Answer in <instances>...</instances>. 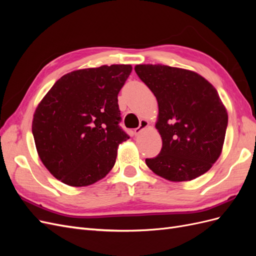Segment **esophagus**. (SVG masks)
Wrapping results in <instances>:
<instances>
[{
	"label": "esophagus",
	"mask_w": 256,
	"mask_h": 256,
	"mask_svg": "<svg viewBox=\"0 0 256 256\" xmlns=\"http://www.w3.org/2000/svg\"><path fill=\"white\" fill-rule=\"evenodd\" d=\"M148 127V122H147L146 120H140V126H138V128H136L134 129V136H138L141 134V131H143L145 128H147Z\"/></svg>",
	"instance_id": "34e87169"
}]
</instances>
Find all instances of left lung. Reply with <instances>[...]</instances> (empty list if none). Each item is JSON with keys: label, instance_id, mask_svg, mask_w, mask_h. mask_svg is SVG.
Here are the masks:
<instances>
[{"label": "left lung", "instance_id": "1", "mask_svg": "<svg viewBox=\"0 0 256 256\" xmlns=\"http://www.w3.org/2000/svg\"><path fill=\"white\" fill-rule=\"evenodd\" d=\"M134 70L159 108L156 129L162 148L145 160L147 166L178 182L209 171L222 152L228 118L214 85L194 72L166 65H136Z\"/></svg>", "mask_w": 256, "mask_h": 256}]
</instances>
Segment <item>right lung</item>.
Listing matches in <instances>:
<instances>
[{"label": "right lung", "instance_id": "right-lung-1", "mask_svg": "<svg viewBox=\"0 0 256 256\" xmlns=\"http://www.w3.org/2000/svg\"><path fill=\"white\" fill-rule=\"evenodd\" d=\"M131 65H104L64 74L38 104L32 122L44 166L72 187L95 184L115 164L129 136L118 126V95Z\"/></svg>", "mask_w": 256, "mask_h": 256}]
</instances>
